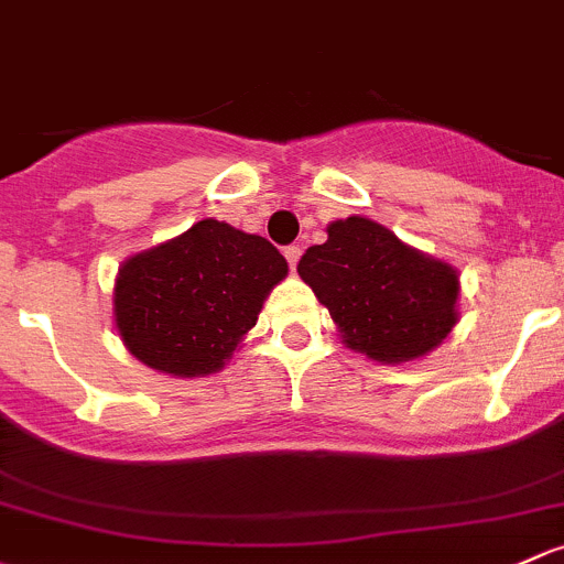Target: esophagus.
Returning a JSON list of instances; mask_svg holds the SVG:
<instances>
[{
	"instance_id": "34e87169",
	"label": "esophagus",
	"mask_w": 564,
	"mask_h": 564,
	"mask_svg": "<svg viewBox=\"0 0 564 564\" xmlns=\"http://www.w3.org/2000/svg\"><path fill=\"white\" fill-rule=\"evenodd\" d=\"M283 257H286V262H289V267H292V272H294V270H297V262H300V257H302L300 246H286V248H283Z\"/></svg>"
}]
</instances>
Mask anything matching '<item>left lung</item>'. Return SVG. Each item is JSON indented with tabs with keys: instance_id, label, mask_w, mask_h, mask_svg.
Wrapping results in <instances>:
<instances>
[{
	"instance_id": "1",
	"label": "left lung",
	"mask_w": 564,
	"mask_h": 564,
	"mask_svg": "<svg viewBox=\"0 0 564 564\" xmlns=\"http://www.w3.org/2000/svg\"><path fill=\"white\" fill-rule=\"evenodd\" d=\"M297 272L329 311L343 343L383 365L430 354L454 329L459 275L370 218L332 221Z\"/></svg>"
}]
</instances>
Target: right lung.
Wrapping results in <instances>:
<instances>
[{
	"label": "right lung",
	"mask_w": 564,
	"mask_h": 564,
	"mask_svg": "<svg viewBox=\"0 0 564 564\" xmlns=\"http://www.w3.org/2000/svg\"><path fill=\"white\" fill-rule=\"evenodd\" d=\"M289 264L272 242L205 218L121 264L112 316L142 365L177 378L210 376L257 324Z\"/></svg>",
	"instance_id": "add662e5"
}]
</instances>
